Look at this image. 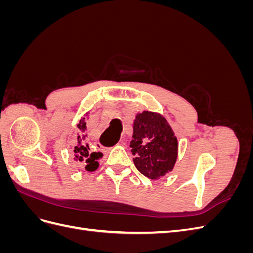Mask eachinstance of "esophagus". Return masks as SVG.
Masks as SVG:
<instances>
[{
	"instance_id": "esophagus-1",
	"label": "esophagus",
	"mask_w": 253,
	"mask_h": 253,
	"mask_svg": "<svg viewBox=\"0 0 253 253\" xmlns=\"http://www.w3.org/2000/svg\"><path fill=\"white\" fill-rule=\"evenodd\" d=\"M121 143H122V142H119V143H118V144H121Z\"/></svg>"
}]
</instances>
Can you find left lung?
I'll return each mask as SVG.
<instances>
[{
    "instance_id": "8db88e82",
    "label": "left lung",
    "mask_w": 253,
    "mask_h": 253,
    "mask_svg": "<svg viewBox=\"0 0 253 253\" xmlns=\"http://www.w3.org/2000/svg\"><path fill=\"white\" fill-rule=\"evenodd\" d=\"M132 153L136 169L150 179L172 171L177 158V139L162 115L144 111L134 121Z\"/></svg>"
}]
</instances>
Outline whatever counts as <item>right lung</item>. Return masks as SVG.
Wrapping results in <instances>:
<instances>
[{
	"instance_id": "add662e5",
	"label": "right lung",
	"mask_w": 253,
	"mask_h": 253,
	"mask_svg": "<svg viewBox=\"0 0 253 253\" xmlns=\"http://www.w3.org/2000/svg\"><path fill=\"white\" fill-rule=\"evenodd\" d=\"M79 129V134L77 137V143L75 145V157L78 162H81L85 165V169L87 171H95L98 168V160L102 157V153L93 152L89 148V145L84 141V133L86 129V121L85 118H82L77 125Z\"/></svg>"
}]
</instances>
